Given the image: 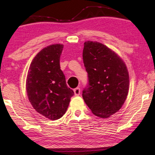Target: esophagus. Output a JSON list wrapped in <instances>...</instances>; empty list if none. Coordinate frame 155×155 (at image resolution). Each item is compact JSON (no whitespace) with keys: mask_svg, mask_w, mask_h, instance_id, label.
Segmentation results:
<instances>
[{"mask_svg":"<svg viewBox=\"0 0 155 155\" xmlns=\"http://www.w3.org/2000/svg\"><path fill=\"white\" fill-rule=\"evenodd\" d=\"M74 94H75L76 96H78L80 95V93H81V90H80L79 87H76L74 90Z\"/></svg>","mask_w":155,"mask_h":155,"instance_id":"1","label":"esophagus"}]
</instances>
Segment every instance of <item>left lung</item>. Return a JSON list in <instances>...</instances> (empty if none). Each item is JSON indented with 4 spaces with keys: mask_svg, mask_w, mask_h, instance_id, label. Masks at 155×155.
Listing matches in <instances>:
<instances>
[{
    "mask_svg": "<svg viewBox=\"0 0 155 155\" xmlns=\"http://www.w3.org/2000/svg\"><path fill=\"white\" fill-rule=\"evenodd\" d=\"M83 62L88 84L82 97L92 113L108 118L122 108L129 90L127 67L114 51L99 42L84 44Z\"/></svg>",
    "mask_w": 155,
    "mask_h": 155,
    "instance_id": "left-lung-1",
    "label": "left lung"
}]
</instances>
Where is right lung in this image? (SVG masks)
<instances>
[{"label":"right lung","instance_id":"add662e5","mask_svg":"<svg viewBox=\"0 0 155 155\" xmlns=\"http://www.w3.org/2000/svg\"><path fill=\"white\" fill-rule=\"evenodd\" d=\"M63 44L44 48L31 62L26 80L28 97L38 113L51 120L65 114L74 95L60 66Z\"/></svg>","mask_w":155,"mask_h":155}]
</instances>
